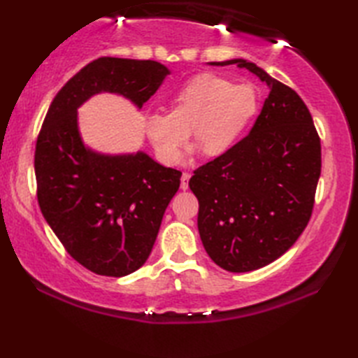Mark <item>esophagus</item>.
<instances>
[{"label":"esophagus","instance_id":"34e87169","mask_svg":"<svg viewBox=\"0 0 358 358\" xmlns=\"http://www.w3.org/2000/svg\"><path fill=\"white\" fill-rule=\"evenodd\" d=\"M189 178H191V173L183 172V175H181V183H180L181 191H186V189L189 187Z\"/></svg>","mask_w":358,"mask_h":358}]
</instances>
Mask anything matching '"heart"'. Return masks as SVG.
<instances>
[{
  "instance_id": "b5f03b06",
  "label": "heart",
  "mask_w": 358,
  "mask_h": 358,
  "mask_svg": "<svg viewBox=\"0 0 358 358\" xmlns=\"http://www.w3.org/2000/svg\"><path fill=\"white\" fill-rule=\"evenodd\" d=\"M169 104L171 113L144 117V132L158 158L175 164L189 138V127L206 155L217 157L229 150L254 117L258 96L250 85H231L217 75L204 73L175 90Z\"/></svg>"
}]
</instances>
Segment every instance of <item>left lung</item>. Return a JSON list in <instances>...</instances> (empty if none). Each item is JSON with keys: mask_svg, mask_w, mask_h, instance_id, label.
Segmentation results:
<instances>
[{"mask_svg": "<svg viewBox=\"0 0 358 358\" xmlns=\"http://www.w3.org/2000/svg\"><path fill=\"white\" fill-rule=\"evenodd\" d=\"M237 64L269 87L248 136L199 167L189 187L199 199V232L208 255L229 272L275 262L309 222L322 172V146L299 94L243 58Z\"/></svg>", "mask_w": 358, "mask_h": 358, "instance_id": "8db88e82", "label": "left lung"}]
</instances>
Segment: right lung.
<instances>
[{
    "label": "right lung",
    "instance_id": "1",
    "mask_svg": "<svg viewBox=\"0 0 358 358\" xmlns=\"http://www.w3.org/2000/svg\"><path fill=\"white\" fill-rule=\"evenodd\" d=\"M167 75L152 59L98 58L55 95L38 135V204L71 257L98 275L124 277L146 263L181 172L143 150L90 149L81 138L78 109L104 92L141 109Z\"/></svg>",
    "mask_w": 358,
    "mask_h": 358
}]
</instances>
